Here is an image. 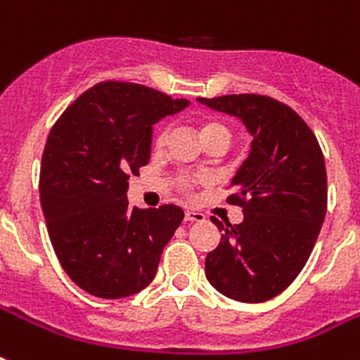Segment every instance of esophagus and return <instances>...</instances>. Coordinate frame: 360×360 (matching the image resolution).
Wrapping results in <instances>:
<instances>
[{"mask_svg":"<svg viewBox=\"0 0 360 360\" xmlns=\"http://www.w3.org/2000/svg\"><path fill=\"white\" fill-rule=\"evenodd\" d=\"M185 220L186 222H203L205 217H203V213H200V211L188 209V211H185Z\"/></svg>","mask_w":360,"mask_h":360,"instance_id":"obj_1","label":"esophagus"}]
</instances>
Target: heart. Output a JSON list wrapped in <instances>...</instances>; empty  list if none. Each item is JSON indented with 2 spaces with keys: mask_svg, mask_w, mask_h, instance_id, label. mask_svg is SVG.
Masks as SVG:
<instances>
[{
  "mask_svg": "<svg viewBox=\"0 0 360 360\" xmlns=\"http://www.w3.org/2000/svg\"><path fill=\"white\" fill-rule=\"evenodd\" d=\"M168 136H169V129L162 127V129H158V132L155 134V140H153V147H155V151H162L166 143H168ZM202 136L203 140H207V138H213V136H224L230 140V130L226 124H222L220 121L217 120H207L202 123ZM188 179H183V185H186Z\"/></svg>",
  "mask_w": 360,
  "mask_h": 360,
  "instance_id": "obj_1",
  "label": "heart"
}]
</instances>
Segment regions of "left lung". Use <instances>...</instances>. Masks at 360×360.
Here are the masks:
<instances>
[{
  "instance_id": "1",
  "label": "left lung",
  "mask_w": 360,
  "mask_h": 360,
  "mask_svg": "<svg viewBox=\"0 0 360 360\" xmlns=\"http://www.w3.org/2000/svg\"><path fill=\"white\" fill-rule=\"evenodd\" d=\"M200 103L239 117L250 153L231 179L243 222H219V246L205 257V276L240 302L273 299L310 257L327 213V172L316 136L297 112L263 95H224Z\"/></svg>"
}]
</instances>
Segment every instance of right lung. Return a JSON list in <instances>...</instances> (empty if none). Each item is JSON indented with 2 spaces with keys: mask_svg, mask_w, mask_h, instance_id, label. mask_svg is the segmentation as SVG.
<instances>
[{
  "mask_svg": "<svg viewBox=\"0 0 360 360\" xmlns=\"http://www.w3.org/2000/svg\"><path fill=\"white\" fill-rule=\"evenodd\" d=\"M186 98L130 82H101L65 110L48 136L41 205L61 267L78 288L123 299L151 284L183 209L130 207L129 177L151 157L153 124Z\"/></svg>",
  "mask_w": 360,
  "mask_h": 360,
  "instance_id": "1",
  "label": "right lung"
}]
</instances>
